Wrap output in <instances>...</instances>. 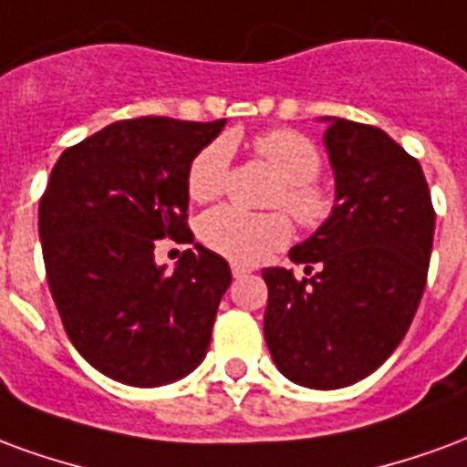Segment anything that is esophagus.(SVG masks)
<instances>
[{"mask_svg":"<svg viewBox=\"0 0 467 467\" xmlns=\"http://www.w3.org/2000/svg\"><path fill=\"white\" fill-rule=\"evenodd\" d=\"M231 274H234V278H244V275L251 274V268L244 266V264H231Z\"/></svg>","mask_w":467,"mask_h":467,"instance_id":"esophagus-1","label":"esophagus"}]
</instances>
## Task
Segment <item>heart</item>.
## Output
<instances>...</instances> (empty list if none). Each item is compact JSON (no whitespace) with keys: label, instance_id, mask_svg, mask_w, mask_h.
<instances>
[{"label":"heart","instance_id":"b5f03b06","mask_svg":"<svg viewBox=\"0 0 467 467\" xmlns=\"http://www.w3.org/2000/svg\"><path fill=\"white\" fill-rule=\"evenodd\" d=\"M256 154L278 176L268 206L285 209L306 231L321 229L333 216L336 199L318 182L323 156L313 139L296 129H274L254 139ZM231 169V141L216 139L193 156L186 176L193 201H211L226 189ZM201 241L221 256L241 264H258L291 238V221L284 211L248 213L234 206H219L199 221Z\"/></svg>","mask_w":467,"mask_h":467}]
</instances>
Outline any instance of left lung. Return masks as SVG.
<instances>
[{"mask_svg": "<svg viewBox=\"0 0 467 467\" xmlns=\"http://www.w3.org/2000/svg\"><path fill=\"white\" fill-rule=\"evenodd\" d=\"M333 216L285 268H264L271 358L288 380L333 390L370 376L410 328L433 248L435 211L418 159L376 126L326 119Z\"/></svg>", "mask_w": 467, "mask_h": 467, "instance_id": "8db88e82", "label": "left lung"}]
</instances>
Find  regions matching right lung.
I'll return each instance as SVG.
<instances>
[{"label": "right lung", "instance_id": "obj_1", "mask_svg": "<svg viewBox=\"0 0 467 467\" xmlns=\"http://www.w3.org/2000/svg\"><path fill=\"white\" fill-rule=\"evenodd\" d=\"M223 124L124 119L54 163L39 201L49 291L74 348L119 383H171L209 350L229 264L194 244L163 275L153 246L193 243L186 176Z\"/></svg>", "mask_w": 467, "mask_h": 467}]
</instances>
